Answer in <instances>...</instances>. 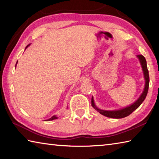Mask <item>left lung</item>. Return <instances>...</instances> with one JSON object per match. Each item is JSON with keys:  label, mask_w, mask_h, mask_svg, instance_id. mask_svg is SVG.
Here are the masks:
<instances>
[{"label": "left lung", "mask_w": 159, "mask_h": 159, "mask_svg": "<svg viewBox=\"0 0 159 159\" xmlns=\"http://www.w3.org/2000/svg\"><path fill=\"white\" fill-rule=\"evenodd\" d=\"M137 57H138L140 61V64L142 65V71L144 73V76L145 79V85H144V91L142 92V95L138 98V100L135 102H134L133 104L128 106L125 108L119 109V110H115V111H106V110H102L98 109V107L95 106V102H94L93 98L92 97V100H91V103H92V106L93 108L96 109L99 114L105 116L107 117L112 118H122L128 116L132 114L134 110L137 109L138 107L141 105V104L144 102V99L146 98V96L147 95L148 90H149V71L147 69V61L145 60V58L143 55H137Z\"/></svg>", "instance_id": "1"}]
</instances>
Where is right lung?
Returning <instances> with one entry per match:
<instances>
[{"label":"right lung","mask_w":159,"mask_h":159,"mask_svg":"<svg viewBox=\"0 0 159 159\" xmlns=\"http://www.w3.org/2000/svg\"><path fill=\"white\" fill-rule=\"evenodd\" d=\"M29 45H30V44H29V45H27V46H26V48H27ZM57 117L56 116H52L50 118H49V119H48V120H48H48H52L57 119Z\"/></svg>","instance_id":"obj_1"}]
</instances>
